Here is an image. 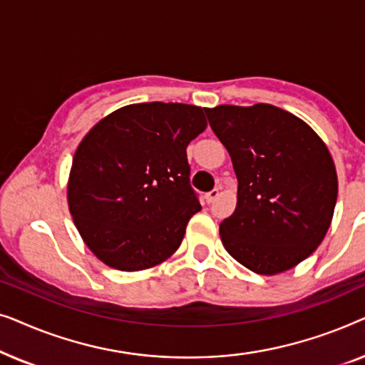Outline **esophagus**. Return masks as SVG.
<instances>
[{"label": "esophagus", "mask_w": 365, "mask_h": 365, "mask_svg": "<svg viewBox=\"0 0 365 365\" xmlns=\"http://www.w3.org/2000/svg\"><path fill=\"white\" fill-rule=\"evenodd\" d=\"M217 197H219V187H214L212 191H209V192L206 194V201H207V204L214 202Z\"/></svg>", "instance_id": "obj_1"}]
</instances>
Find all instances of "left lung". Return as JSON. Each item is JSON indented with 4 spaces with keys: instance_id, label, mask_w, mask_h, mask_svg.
<instances>
[{
    "instance_id": "1",
    "label": "left lung",
    "mask_w": 365,
    "mask_h": 365,
    "mask_svg": "<svg viewBox=\"0 0 365 365\" xmlns=\"http://www.w3.org/2000/svg\"><path fill=\"white\" fill-rule=\"evenodd\" d=\"M237 176V206L219 226L226 251L272 276L316 251L331 226L337 174L322 139L271 104L204 109Z\"/></svg>"
}]
</instances>
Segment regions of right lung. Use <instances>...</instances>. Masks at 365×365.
Returning <instances> with one entry per match:
<instances>
[{
	"instance_id": "add662e5",
	"label": "right lung",
	"mask_w": 365,
	"mask_h": 365,
	"mask_svg": "<svg viewBox=\"0 0 365 365\" xmlns=\"http://www.w3.org/2000/svg\"><path fill=\"white\" fill-rule=\"evenodd\" d=\"M202 111L179 103L129 104L101 119L78 146L69 211L109 267L143 271L181 246L189 219L201 211L186 148L207 126Z\"/></svg>"
}]
</instances>
